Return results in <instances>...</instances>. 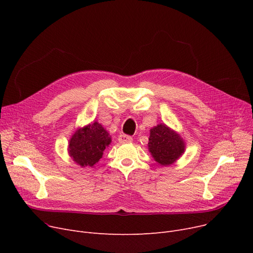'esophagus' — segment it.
<instances>
[{
  "instance_id": "esophagus-1",
  "label": "esophagus",
  "mask_w": 253,
  "mask_h": 253,
  "mask_svg": "<svg viewBox=\"0 0 253 253\" xmlns=\"http://www.w3.org/2000/svg\"><path fill=\"white\" fill-rule=\"evenodd\" d=\"M118 140H119L120 143H129V142H131L132 140H133V138H132L129 135H126V134H121V135L119 136Z\"/></svg>"
}]
</instances>
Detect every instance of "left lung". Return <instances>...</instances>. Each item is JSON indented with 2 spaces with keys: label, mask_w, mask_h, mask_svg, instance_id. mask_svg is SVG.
Returning <instances> with one entry per match:
<instances>
[{
  "label": "left lung",
  "mask_w": 253,
  "mask_h": 253,
  "mask_svg": "<svg viewBox=\"0 0 253 253\" xmlns=\"http://www.w3.org/2000/svg\"><path fill=\"white\" fill-rule=\"evenodd\" d=\"M148 149L158 164L169 166L183 155L185 142L178 132L161 123L151 128Z\"/></svg>",
  "instance_id": "8db88e82"
}]
</instances>
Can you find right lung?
I'll list each match as a JSON object with an SVG mask.
<instances>
[{
    "instance_id": "obj_1",
    "label": "right lung",
    "mask_w": 253,
    "mask_h": 253,
    "mask_svg": "<svg viewBox=\"0 0 253 253\" xmlns=\"http://www.w3.org/2000/svg\"><path fill=\"white\" fill-rule=\"evenodd\" d=\"M112 142V136L101 124L93 121L75 130L69 140L68 153L81 167H93L102 158L104 150Z\"/></svg>"
}]
</instances>
